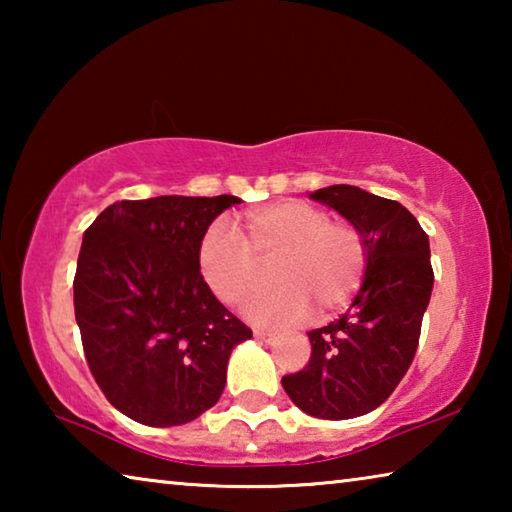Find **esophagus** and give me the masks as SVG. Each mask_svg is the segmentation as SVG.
<instances>
[{
  "instance_id": "34e87169",
  "label": "esophagus",
  "mask_w": 512,
  "mask_h": 512,
  "mask_svg": "<svg viewBox=\"0 0 512 512\" xmlns=\"http://www.w3.org/2000/svg\"><path fill=\"white\" fill-rule=\"evenodd\" d=\"M255 339L257 341H264V343H273L275 339H277V336L273 334V332H264V329H255Z\"/></svg>"
}]
</instances>
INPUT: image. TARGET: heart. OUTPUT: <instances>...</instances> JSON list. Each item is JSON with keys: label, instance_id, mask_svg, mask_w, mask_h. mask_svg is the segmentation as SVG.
<instances>
[{"label": "heart", "instance_id": "b5f03b06", "mask_svg": "<svg viewBox=\"0 0 512 512\" xmlns=\"http://www.w3.org/2000/svg\"><path fill=\"white\" fill-rule=\"evenodd\" d=\"M235 232L212 223L198 241V273L214 298L239 307L262 280L259 262H273L271 291L248 302L259 325H289L307 318L314 305L329 314L348 305L368 273V241L348 219H329L320 207L282 198L253 207L235 219Z\"/></svg>", "mask_w": 512, "mask_h": 512}]
</instances>
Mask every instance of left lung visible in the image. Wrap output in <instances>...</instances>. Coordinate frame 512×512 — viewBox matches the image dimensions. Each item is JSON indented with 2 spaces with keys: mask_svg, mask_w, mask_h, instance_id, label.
<instances>
[{
  "mask_svg": "<svg viewBox=\"0 0 512 512\" xmlns=\"http://www.w3.org/2000/svg\"><path fill=\"white\" fill-rule=\"evenodd\" d=\"M311 198L359 225L368 273L345 314L307 332L309 363L282 386L314 418L350 420L384 404L415 357L433 289L429 237L404 205L366 189L332 185Z\"/></svg>",
  "mask_w": 512,
  "mask_h": 512,
  "instance_id": "8db88e82",
  "label": "left lung"
}]
</instances>
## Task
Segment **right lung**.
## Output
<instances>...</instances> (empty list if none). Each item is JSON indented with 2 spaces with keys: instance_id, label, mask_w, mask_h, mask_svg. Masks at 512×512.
I'll list each match as a JSON object with an SVG mask.
<instances>
[{
  "instance_id": "right-lung-1",
  "label": "right lung",
  "mask_w": 512,
  "mask_h": 512,
  "mask_svg": "<svg viewBox=\"0 0 512 512\" xmlns=\"http://www.w3.org/2000/svg\"><path fill=\"white\" fill-rule=\"evenodd\" d=\"M237 196L117 201L85 230L74 314L106 400L146 427L219 402L235 345L253 336L198 273V241Z\"/></svg>"
}]
</instances>
